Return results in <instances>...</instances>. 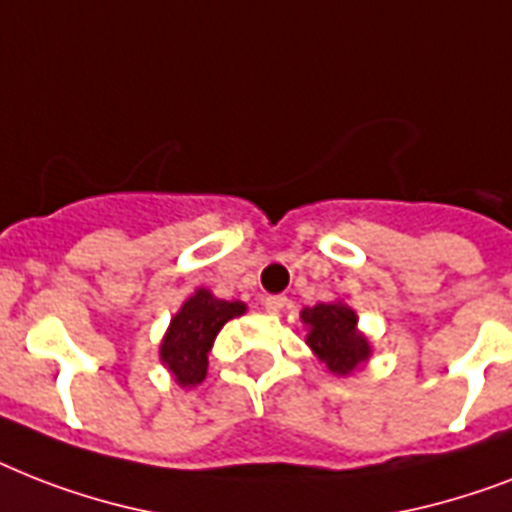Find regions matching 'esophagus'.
Here are the masks:
<instances>
[{
  "label": "esophagus",
  "instance_id": "1",
  "mask_svg": "<svg viewBox=\"0 0 512 512\" xmlns=\"http://www.w3.org/2000/svg\"><path fill=\"white\" fill-rule=\"evenodd\" d=\"M285 304H288V298H285V296H267V298H264V309H267V312H272V314L282 312V309H285Z\"/></svg>",
  "mask_w": 512,
  "mask_h": 512
}]
</instances>
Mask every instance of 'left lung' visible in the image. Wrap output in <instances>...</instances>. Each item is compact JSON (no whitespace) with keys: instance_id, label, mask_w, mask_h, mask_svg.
I'll use <instances>...</instances> for the list:
<instances>
[{"instance_id":"left-lung-1","label":"left lung","mask_w":512,"mask_h":512,"mask_svg":"<svg viewBox=\"0 0 512 512\" xmlns=\"http://www.w3.org/2000/svg\"><path fill=\"white\" fill-rule=\"evenodd\" d=\"M301 320L309 325L306 343L338 375H349L370 357V343L357 333V314L346 304H317L304 309Z\"/></svg>"}]
</instances>
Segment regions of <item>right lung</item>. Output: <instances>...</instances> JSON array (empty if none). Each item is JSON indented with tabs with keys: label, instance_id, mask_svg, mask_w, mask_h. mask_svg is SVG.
I'll use <instances>...</instances> for the list:
<instances>
[{
	"label": "right lung",
	"instance_id": "right-lung-1",
	"mask_svg": "<svg viewBox=\"0 0 512 512\" xmlns=\"http://www.w3.org/2000/svg\"><path fill=\"white\" fill-rule=\"evenodd\" d=\"M245 304L222 301L208 290H198L171 320L169 333L161 343V362L171 370L179 386H198L206 378L208 351L224 322L240 317Z\"/></svg>",
	"mask_w": 512,
	"mask_h": 512
}]
</instances>
